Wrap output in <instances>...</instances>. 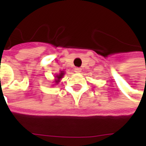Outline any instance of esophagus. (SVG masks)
I'll return each mask as SVG.
<instances>
[{"instance_id":"esophagus-1","label":"esophagus","mask_w":146,"mask_h":146,"mask_svg":"<svg viewBox=\"0 0 146 146\" xmlns=\"http://www.w3.org/2000/svg\"><path fill=\"white\" fill-rule=\"evenodd\" d=\"M74 72L77 73H80L81 72V68H75L74 69Z\"/></svg>"}]
</instances>
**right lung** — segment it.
Segmentation results:
<instances>
[{"instance_id":"add662e5","label":"right lung","mask_w":146,"mask_h":146,"mask_svg":"<svg viewBox=\"0 0 146 146\" xmlns=\"http://www.w3.org/2000/svg\"><path fill=\"white\" fill-rule=\"evenodd\" d=\"M64 74H65V73L63 72V71H60V73L58 74V75H56V80H55V82L56 83H58L59 81H60V80L63 77V76H64Z\"/></svg>"}]
</instances>
